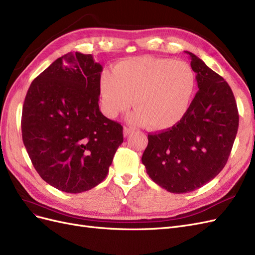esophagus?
Instances as JSON below:
<instances>
[{"mask_svg":"<svg viewBox=\"0 0 255 255\" xmlns=\"http://www.w3.org/2000/svg\"><path fill=\"white\" fill-rule=\"evenodd\" d=\"M134 132V129L132 128H128V127H125V128H123V136L125 137H128L129 136L130 134H132Z\"/></svg>","mask_w":255,"mask_h":255,"instance_id":"obj_1","label":"esophagus"}]
</instances>
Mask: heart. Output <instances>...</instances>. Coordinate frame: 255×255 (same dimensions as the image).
<instances>
[{
	"mask_svg": "<svg viewBox=\"0 0 255 255\" xmlns=\"http://www.w3.org/2000/svg\"><path fill=\"white\" fill-rule=\"evenodd\" d=\"M196 88L190 66L170 58L141 56L116 64L112 74L104 72L99 84L103 113L115 118L133 104L128 121L155 130L175 127L186 115Z\"/></svg>",
	"mask_w": 255,
	"mask_h": 255,
	"instance_id": "obj_1",
	"label": "heart"
}]
</instances>
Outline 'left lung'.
I'll return each instance as SVG.
<instances>
[{
	"label": "left lung",
	"mask_w": 255,
	"mask_h": 255,
	"mask_svg": "<svg viewBox=\"0 0 255 255\" xmlns=\"http://www.w3.org/2000/svg\"><path fill=\"white\" fill-rule=\"evenodd\" d=\"M185 53L199 90L175 127L148 135L141 157L152 181L173 194L194 191L218 175L230 156L239 121L229 84L195 54Z\"/></svg>",
	"instance_id": "8db88e82"
}]
</instances>
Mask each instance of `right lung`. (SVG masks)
Instances as JSON below:
<instances>
[{
    "instance_id": "add662e5",
    "label": "right lung",
    "mask_w": 255,
    "mask_h": 255,
    "mask_svg": "<svg viewBox=\"0 0 255 255\" xmlns=\"http://www.w3.org/2000/svg\"><path fill=\"white\" fill-rule=\"evenodd\" d=\"M103 67L91 54L68 53L32 82L22 109V139L43 181L79 194L101 183L122 126L100 112Z\"/></svg>"
}]
</instances>
